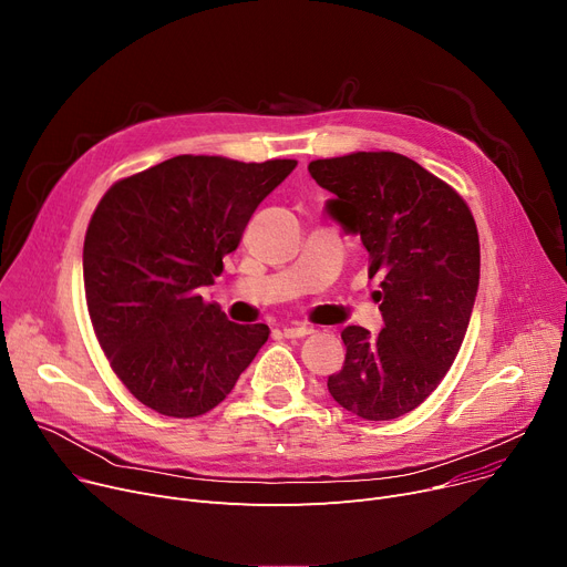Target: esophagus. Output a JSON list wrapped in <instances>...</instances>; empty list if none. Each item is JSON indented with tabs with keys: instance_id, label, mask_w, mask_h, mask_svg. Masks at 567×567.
Here are the masks:
<instances>
[{
	"instance_id": "1",
	"label": "esophagus",
	"mask_w": 567,
	"mask_h": 567,
	"mask_svg": "<svg viewBox=\"0 0 567 567\" xmlns=\"http://www.w3.org/2000/svg\"><path fill=\"white\" fill-rule=\"evenodd\" d=\"M311 332L313 330L309 326H305V322H292V326L284 328V337H288V339H300V337H307Z\"/></svg>"
}]
</instances>
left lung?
Returning a JSON list of instances; mask_svg holds the SVG:
<instances>
[{
    "label": "left lung",
    "mask_w": 567,
    "mask_h": 567,
    "mask_svg": "<svg viewBox=\"0 0 567 567\" xmlns=\"http://www.w3.org/2000/svg\"><path fill=\"white\" fill-rule=\"evenodd\" d=\"M332 194L326 214L369 254L383 328L341 332L346 360L328 379L341 409L364 420L411 413L460 353L480 284V239L462 196L413 158L355 152L309 164Z\"/></svg>",
    "instance_id": "1"
}]
</instances>
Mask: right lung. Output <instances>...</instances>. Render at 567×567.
<instances>
[{"instance_id":"right-lung-1","label":"right lung","mask_w":567,"mask_h":567,"mask_svg":"<svg viewBox=\"0 0 567 567\" xmlns=\"http://www.w3.org/2000/svg\"><path fill=\"white\" fill-rule=\"evenodd\" d=\"M298 161L173 156L107 188L83 249L94 332L147 409L196 417L230 394L269 337L200 295L224 272L256 207Z\"/></svg>"}]
</instances>
